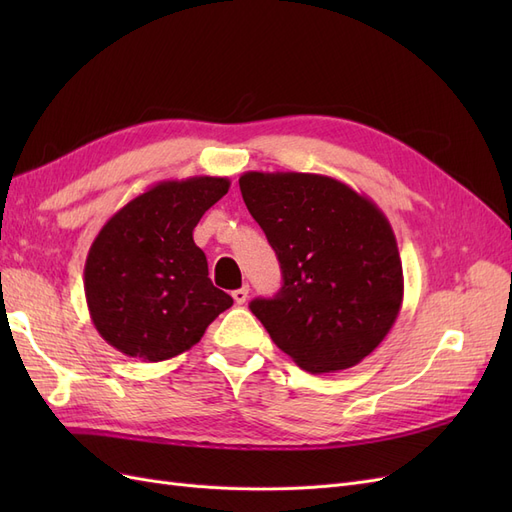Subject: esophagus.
I'll list each match as a JSON object with an SVG mask.
<instances>
[{"instance_id": "esophagus-1", "label": "esophagus", "mask_w": 512, "mask_h": 512, "mask_svg": "<svg viewBox=\"0 0 512 512\" xmlns=\"http://www.w3.org/2000/svg\"><path fill=\"white\" fill-rule=\"evenodd\" d=\"M247 294H250V288L243 286V288L232 290V299H235V303H237V305H243V303L247 301Z\"/></svg>"}]
</instances>
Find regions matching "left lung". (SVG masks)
Segmentation results:
<instances>
[{
	"label": "left lung",
	"mask_w": 512,
	"mask_h": 512,
	"mask_svg": "<svg viewBox=\"0 0 512 512\" xmlns=\"http://www.w3.org/2000/svg\"><path fill=\"white\" fill-rule=\"evenodd\" d=\"M239 188L284 280L273 299L250 303L252 314L305 371L329 374L361 363L391 331L404 301L386 215L324 175L250 170Z\"/></svg>",
	"instance_id": "1"
}]
</instances>
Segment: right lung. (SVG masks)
Returning a JSON list of instances; mask_svg holds the SVG:
<instances>
[{"label": "right lung", "mask_w": 512, "mask_h": 512, "mask_svg": "<svg viewBox=\"0 0 512 512\" xmlns=\"http://www.w3.org/2000/svg\"><path fill=\"white\" fill-rule=\"evenodd\" d=\"M226 177L160 181L108 220L89 247L85 297L106 344L158 363L190 350L232 297L209 280L192 232Z\"/></svg>", "instance_id": "1"}]
</instances>
